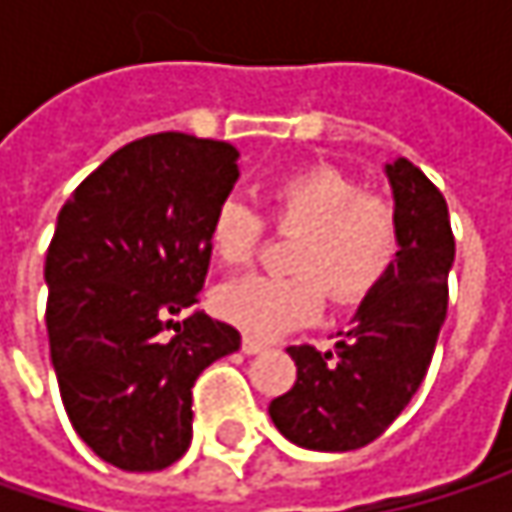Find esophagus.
Here are the masks:
<instances>
[{
    "mask_svg": "<svg viewBox=\"0 0 512 512\" xmlns=\"http://www.w3.org/2000/svg\"><path fill=\"white\" fill-rule=\"evenodd\" d=\"M266 347H269L266 341H257V338H252V335H246V338H243V353H246V356H257V353H263Z\"/></svg>",
    "mask_w": 512,
    "mask_h": 512,
    "instance_id": "esophagus-1",
    "label": "esophagus"
}]
</instances>
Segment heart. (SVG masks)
I'll return each mask as SVG.
<instances>
[{
  "label": "heart",
  "instance_id": "1",
  "mask_svg": "<svg viewBox=\"0 0 512 512\" xmlns=\"http://www.w3.org/2000/svg\"><path fill=\"white\" fill-rule=\"evenodd\" d=\"M269 219L296 234L284 266L290 275H243L213 293V311L252 338H275L311 323L326 290L338 305L364 302L394 269L400 255L397 207L358 189L332 165H311L278 177L266 189ZM263 237V219L228 198L210 222V252L222 266L249 263Z\"/></svg>",
  "mask_w": 512,
  "mask_h": 512
}]
</instances>
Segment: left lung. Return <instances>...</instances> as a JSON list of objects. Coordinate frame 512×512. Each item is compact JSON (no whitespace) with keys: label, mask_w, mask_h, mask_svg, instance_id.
Instances as JSON below:
<instances>
[{"label":"left lung","mask_w":512,"mask_h":512,"mask_svg":"<svg viewBox=\"0 0 512 512\" xmlns=\"http://www.w3.org/2000/svg\"><path fill=\"white\" fill-rule=\"evenodd\" d=\"M400 216V255L391 275L358 305L335 350L287 347L296 382L269 403L284 439L308 451H356L379 439L421 388L448 314L454 263L451 216L442 192L409 159L385 165Z\"/></svg>","instance_id":"obj_1"}]
</instances>
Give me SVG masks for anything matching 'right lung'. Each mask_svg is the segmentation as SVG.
Returning <instances> with one entry per match:
<instances>
[{"mask_svg": "<svg viewBox=\"0 0 512 512\" xmlns=\"http://www.w3.org/2000/svg\"><path fill=\"white\" fill-rule=\"evenodd\" d=\"M237 156L228 142L145 136L58 213L44 266L52 367L76 436L121 471H162L186 454L198 373L240 350L234 326L195 308Z\"/></svg>", "mask_w": 512, "mask_h": 512, "instance_id": "1", "label": "right lung"}]
</instances>
